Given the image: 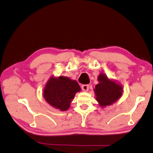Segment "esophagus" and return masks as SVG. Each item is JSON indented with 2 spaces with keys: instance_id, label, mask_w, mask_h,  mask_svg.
<instances>
[{
  "instance_id": "34e87169",
  "label": "esophagus",
  "mask_w": 153,
  "mask_h": 153,
  "mask_svg": "<svg viewBox=\"0 0 153 153\" xmlns=\"http://www.w3.org/2000/svg\"><path fill=\"white\" fill-rule=\"evenodd\" d=\"M89 89V86L88 85H82V90L85 92H88Z\"/></svg>"
}]
</instances>
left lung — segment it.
<instances>
[{
    "mask_svg": "<svg viewBox=\"0 0 153 153\" xmlns=\"http://www.w3.org/2000/svg\"><path fill=\"white\" fill-rule=\"evenodd\" d=\"M99 83L94 89L96 100L101 107L111 105L122 97L123 86L115 80L108 79L104 73L98 76Z\"/></svg>",
    "mask_w": 153,
    "mask_h": 153,
    "instance_id": "1",
    "label": "left lung"
}]
</instances>
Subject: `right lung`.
I'll use <instances>...</instances> for the list:
<instances>
[{"label":"right lung","mask_w":153,"mask_h":153,"mask_svg":"<svg viewBox=\"0 0 153 153\" xmlns=\"http://www.w3.org/2000/svg\"><path fill=\"white\" fill-rule=\"evenodd\" d=\"M80 91L81 88L76 80L67 76H52L46 83L43 97L53 107L66 111L70 108L76 93Z\"/></svg>","instance_id":"1"}]
</instances>
